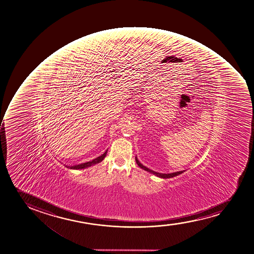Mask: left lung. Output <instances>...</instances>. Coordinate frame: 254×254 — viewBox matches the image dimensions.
Masks as SVG:
<instances>
[{
    "label": "left lung",
    "instance_id": "obj_1",
    "mask_svg": "<svg viewBox=\"0 0 254 254\" xmlns=\"http://www.w3.org/2000/svg\"><path fill=\"white\" fill-rule=\"evenodd\" d=\"M135 160H136V163H137V166H139L140 168L143 169L144 171H148V172H149V173L155 175L156 177H160V178H164V179H167V178H172V177H177V176H179V175L182 174V173H183V172L185 171H177V172H173V173H168V174H166V173H159V172L152 171V170H150V169L147 168L146 166H143V164H141V163L139 162V160H137V156L135 157Z\"/></svg>",
    "mask_w": 254,
    "mask_h": 254
}]
</instances>
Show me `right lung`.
I'll list each match as a JSON object with an SVG mask.
<instances>
[{"instance_id":"1","label":"right lung","mask_w":254,"mask_h":254,"mask_svg":"<svg viewBox=\"0 0 254 254\" xmlns=\"http://www.w3.org/2000/svg\"><path fill=\"white\" fill-rule=\"evenodd\" d=\"M106 154H107V150H106L104 154H101L100 156L95 158V159L91 160V161L82 163V164H79V165H75V166H66L67 168L73 169V170H82V169L88 168V167H90V166H94V165H96L98 163L101 162V161L105 159V157L106 156Z\"/></svg>"}]
</instances>
